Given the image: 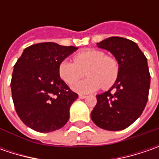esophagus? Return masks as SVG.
Masks as SVG:
<instances>
[{"mask_svg":"<svg viewBox=\"0 0 159 159\" xmlns=\"http://www.w3.org/2000/svg\"><path fill=\"white\" fill-rule=\"evenodd\" d=\"M86 97H87V95H79V98H80V99H84V98H86Z\"/></svg>","mask_w":159,"mask_h":159,"instance_id":"esophagus-1","label":"esophagus"}]
</instances>
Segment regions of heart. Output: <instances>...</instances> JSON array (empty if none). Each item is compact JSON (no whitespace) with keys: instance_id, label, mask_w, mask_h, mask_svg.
I'll return each instance as SVG.
<instances>
[{"instance_id":"obj_1","label":"heart","mask_w":159,"mask_h":159,"mask_svg":"<svg viewBox=\"0 0 159 159\" xmlns=\"http://www.w3.org/2000/svg\"><path fill=\"white\" fill-rule=\"evenodd\" d=\"M74 63L64 60L58 71L61 79L68 85L75 83L84 76L89 77L72 86V90L80 94H89L102 87L109 89L116 82L119 73L118 60L97 49H88L77 54Z\"/></svg>"}]
</instances>
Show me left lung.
<instances>
[{
	"mask_svg": "<svg viewBox=\"0 0 159 159\" xmlns=\"http://www.w3.org/2000/svg\"><path fill=\"white\" fill-rule=\"evenodd\" d=\"M97 47L115 57L119 73L110 90L96 95L91 119L102 129L123 130L142 115L148 101L150 75L147 58L135 42L122 37L107 38Z\"/></svg>",
	"mask_w": 159,
	"mask_h": 159,
	"instance_id": "obj_1",
	"label": "left lung"
}]
</instances>
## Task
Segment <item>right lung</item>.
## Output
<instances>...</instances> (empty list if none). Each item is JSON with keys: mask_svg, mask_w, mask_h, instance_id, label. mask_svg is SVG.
Instances as JSON below:
<instances>
[{"mask_svg": "<svg viewBox=\"0 0 159 159\" xmlns=\"http://www.w3.org/2000/svg\"><path fill=\"white\" fill-rule=\"evenodd\" d=\"M78 48L55 42L25 48L14 65L10 82L16 111L23 123L40 133L63 127L78 94L60 78L58 67Z\"/></svg>", "mask_w": 159, "mask_h": 159, "instance_id": "obj_1", "label": "right lung"}]
</instances>
